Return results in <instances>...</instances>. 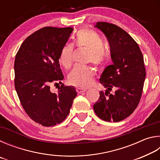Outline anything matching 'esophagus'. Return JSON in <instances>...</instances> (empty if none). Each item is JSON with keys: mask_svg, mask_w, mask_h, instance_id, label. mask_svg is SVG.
I'll use <instances>...</instances> for the list:
<instances>
[{"mask_svg": "<svg viewBox=\"0 0 160 160\" xmlns=\"http://www.w3.org/2000/svg\"><path fill=\"white\" fill-rule=\"evenodd\" d=\"M76 91H77V92H78V94H81V93L85 92L86 91V90H85V89H82V88H78L76 89Z\"/></svg>", "mask_w": 160, "mask_h": 160, "instance_id": "34e87169", "label": "esophagus"}]
</instances>
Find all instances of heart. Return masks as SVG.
I'll return each instance as SVG.
<instances>
[{
  "instance_id": "heart-1",
  "label": "heart",
  "mask_w": 160,
  "mask_h": 160,
  "mask_svg": "<svg viewBox=\"0 0 160 160\" xmlns=\"http://www.w3.org/2000/svg\"><path fill=\"white\" fill-rule=\"evenodd\" d=\"M75 44L78 48L88 49L86 62L91 63L97 68L102 67L107 58V53L104 48V40L97 32L90 29H81L75 37ZM74 46L67 43L62 48L59 61L66 69H69L72 65V55ZM94 71L92 68L88 66H76L68 77L70 84L88 88L93 81Z\"/></svg>"
}]
</instances>
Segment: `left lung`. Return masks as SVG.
Here are the masks:
<instances>
[{"label": "left lung", "mask_w": 160, "mask_h": 160, "mask_svg": "<svg viewBox=\"0 0 160 160\" xmlns=\"http://www.w3.org/2000/svg\"><path fill=\"white\" fill-rule=\"evenodd\" d=\"M95 28L107 38L113 64L99 78L107 90L105 93L99 92L93 109L102 120L118 122L131 115L139 104L146 76L144 59L138 44L123 29L104 22H97ZM112 90L113 95L110 94Z\"/></svg>", "instance_id": "left-lung-1"}]
</instances>
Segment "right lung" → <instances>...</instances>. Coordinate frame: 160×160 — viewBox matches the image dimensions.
Returning <instances> with one entry per match:
<instances>
[{
  "label": "right lung",
  "mask_w": 160,
  "mask_h": 160,
  "mask_svg": "<svg viewBox=\"0 0 160 160\" xmlns=\"http://www.w3.org/2000/svg\"><path fill=\"white\" fill-rule=\"evenodd\" d=\"M73 29L46 27L23 42L14 64L15 87L20 103L32 120L44 126L63 121L70 113L77 92L73 86H64L59 64L62 48ZM61 83L57 93L50 85Z\"/></svg>",
  "instance_id": "1"
}]
</instances>
